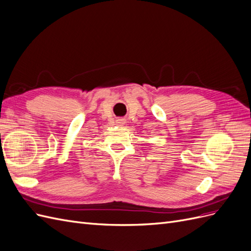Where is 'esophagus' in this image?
Segmentation results:
<instances>
[{
  "instance_id": "1",
  "label": "esophagus",
  "mask_w": 251,
  "mask_h": 251,
  "mask_svg": "<svg viewBox=\"0 0 251 251\" xmlns=\"http://www.w3.org/2000/svg\"><path fill=\"white\" fill-rule=\"evenodd\" d=\"M125 123H126L125 119H117V120H116V124H117L118 126H123V125H125Z\"/></svg>"
}]
</instances>
